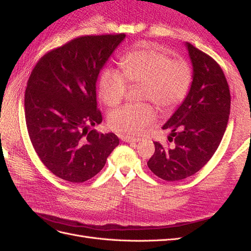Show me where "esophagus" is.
Instances as JSON below:
<instances>
[{"label": "esophagus", "mask_w": 251, "mask_h": 251, "mask_svg": "<svg viewBox=\"0 0 251 251\" xmlns=\"http://www.w3.org/2000/svg\"><path fill=\"white\" fill-rule=\"evenodd\" d=\"M123 139L125 142H138L140 141V138H135V137H131V136H124Z\"/></svg>", "instance_id": "esophagus-1"}]
</instances>
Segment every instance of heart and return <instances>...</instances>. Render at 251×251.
<instances>
[{"mask_svg":"<svg viewBox=\"0 0 251 251\" xmlns=\"http://www.w3.org/2000/svg\"><path fill=\"white\" fill-rule=\"evenodd\" d=\"M121 73L105 68L100 73L98 92L109 107L125 100L130 85H142V100L153 101L159 109L170 110L186 97L193 81V71L183 58L171 56L149 43H142L120 58ZM156 120L151 103L126 104L111 113L110 126L124 135H139Z\"/></svg>","mask_w":251,"mask_h":251,"instance_id":"1","label":"heart"}]
</instances>
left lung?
<instances>
[{
  "label": "left lung",
  "mask_w": 251,
  "mask_h": 251,
  "mask_svg": "<svg viewBox=\"0 0 251 251\" xmlns=\"http://www.w3.org/2000/svg\"><path fill=\"white\" fill-rule=\"evenodd\" d=\"M193 81L184 101L162 128L173 147L155 141L149 169L166 181H179L200 171L215 154L230 112V92L223 70L206 53L186 43Z\"/></svg>",
  "instance_id": "8db88e82"
}]
</instances>
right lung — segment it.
<instances>
[{"mask_svg":"<svg viewBox=\"0 0 251 251\" xmlns=\"http://www.w3.org/2000/svg\"><path fill=\"white\" fill-rule=\"evenodd\" d=\"M125 33L76 37L41 57L25 91L30 140L46 168L58 178L81 183L100 173L119 144L114 133L90 126L102 116L96 80Z\"/></svg>","mask_w":251,"mask_h":251,"instance_id":"right-lung-1","label":"right lung"}]
</instances>
